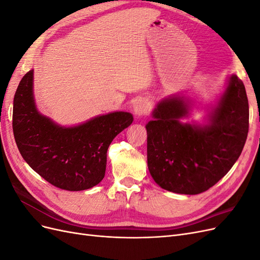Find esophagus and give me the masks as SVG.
<instances>
[{
    "instance_id": "esophagus-1",
    "label": "esophagus",
    "mask_w": 260,
    "mask_h": 260,
    "mask_svg": "<svg viewBox=\"0 0 260 260\" xmlns=\"http://www.w3.org/2000/svg\"><path fill=\"white\" fill-rule=\"evenodd\" d=\"M133 112L138 116H144L149 112V105L145 100H138L133 105Z\"/></svg>"
}]
</instances>
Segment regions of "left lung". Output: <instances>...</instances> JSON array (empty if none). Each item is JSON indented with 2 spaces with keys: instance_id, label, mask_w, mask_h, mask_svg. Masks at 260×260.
<instances>
[{
  "instance_id": "obj_1",
  "label": "left lung",
  "mask_w": 260,
  "mask_h": 260,
  "mask_svg": "<svg viewBox=\"0 0 260 260\" xmlns=\"http://www.w3.org/2000/svg\"><path fill=\"white\" fill-rule=\"evenodd\" d=\"M187 115L183 98H169L157 105L154 119L146 124L147 166L165 190L195 195L228 174L246 142L249 109L243 81L230 77L209 124L180 122Z\"/></svg>"
}]
</instances>
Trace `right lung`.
I'll return each mask as SVG.
<instances>
[{
	"mask_svg": "<svg viewBox=\"0 0 260 260\" xmlns=\"http://www.w3.org/2000/svg\"><path fill=\"white\" fill-rule=\"evenodd\" d=\"M32 83L30 70L14 96L13 132L22 158L61 190L82 191L96 185L105 176L109 144L132 123V115L115 112L76 127H59L37 111Z\"/></svg>",
	"mask_w": 260,
	"mask_h": 260,
	"instance_id": "add662e5",
	"label": "right lung"
}]
</instances>
